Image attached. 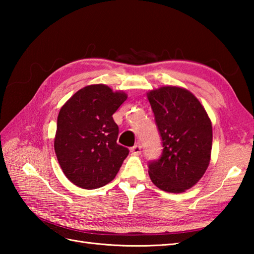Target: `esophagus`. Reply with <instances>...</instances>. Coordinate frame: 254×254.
Segmentation results:
<instances>
[{"label":"esophagus","instance_id":"obj_1","mask_svg":"<svg viewBox=\"0 0 254 254\" xmlns=\"http://www.w3.org/2000/svg\"><path fill=\"white\" fill-rule=\"evenodd\" d=\"M141 149H142L141 144L136 143L135 145H134V146L131 147V153H132L133 155H139V154H141V152H142Z\"/></svg>","mask_w":254,"mask_h":254}]
</instances>
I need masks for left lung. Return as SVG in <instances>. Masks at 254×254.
<instances>
[{
  "instance_id": "8db88e82",
  "label": "left lung",
  "mask_w": 254,
  "mask_h": 254,
  "mask_svg": "<svg viewBox=\"0 0 254 254\" xmlns=\"http://www.w3.org/2000/svg\"><path fill=\"white\" fill-rule=\"evenodd\" d=\"M163 152L148 161L154 185L180 193L193 187L206 171L213 130L206 111L190 91L166 86L147 94Z\"/></svg>"
}]
</instances>
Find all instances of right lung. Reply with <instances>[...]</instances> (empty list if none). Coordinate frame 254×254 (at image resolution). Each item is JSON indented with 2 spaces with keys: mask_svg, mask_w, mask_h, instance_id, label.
<instances>
[{
  "mask_svg": "<svg viewBox=\"0 0 254 254\" xmlns=\"http://www.w3.org/2000/svg\"><path fill=\"white\" fill-rule=\"evenodd\" d=\"M127 98L106 85H90L61 108L55 150L64 175L75 186L91 190L115 179L128 148L117 143L119 127L112 115Z\"/></svg>",
  "mask_w": 254,
  "mask_h": 254,
  "instance_id": "right-lung-1",
  "label": "right lung"
}]
</instances>
